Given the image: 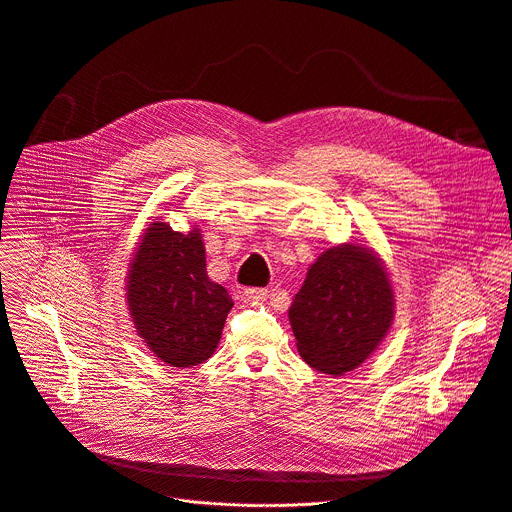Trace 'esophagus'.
Masks as SVG:
<instances>
[{"label":"esophagus","mask_w":512,"mask_h":512,"mask_svg":"<svg viewBox=\"0 0 512 512\" xmlns=\"http://www.w3.org/2000/svg\"><path fill=\"white\" fill-rule=\"evenodd\" d=\"M247 301H265L267 299V289H257V287H249L243 291Z\"/></svg>","instance_id":"obj_1"}]
</instances>
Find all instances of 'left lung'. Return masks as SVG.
<instances>
[{
  "instance_id": "1",
  "label": "left lung",
  "mask_w": 512,
  "mask_h": 512,
  "mask_svg": "<svg viewBox=\"0 0 512 512\" xmlns=\"http://www.w3.org/2000/svg\"><path fill=\"white\" fill-rule=\"evenodd\" d=\"M289 321L297 352L313 370L337 378L360 368L394 321V289L382 259L354 243L323 251L289 307Z\"/></svg>"
}]
</instances>
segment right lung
Instances as JSON below:
<instances>
[{
    "instance_id": "right-lung-1",
    "label": "right lung",
    "mask_w": 512,
    "mask_h": 512,
    "mask_svg": "<svg viewBox=\"0 0 512 512\" xmlns=\"http://www.w3.org/2000/svg\"><path fill=\"white\" fill-rule=\"evenodd\" d=\"M126 277V301L148 350L173 368L207 362L233 307L227 289L207 275L201 231L150 223Z\"/></svg>"
}]
</instances>
